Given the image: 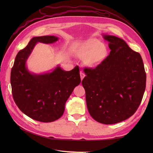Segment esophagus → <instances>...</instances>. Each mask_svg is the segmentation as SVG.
Here are the masks:
<instances>
[{
  "label": "esophagus",
  "instance_id": "1",
  "mask_svg": "<svg viewBox=\"0 0 153 153\" xmlns=\"http://www.w3.org/2000/svg\"><path fill=\"white\" fill-rule=\"evenodd\" d=\"M85 77V74L84 73V72L80 71V78H81V80H82L83 78Z\"/></svg>",
  "mask_w": 153,
  "mask_h": 153
}]
</instances>
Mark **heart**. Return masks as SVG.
<instances>
[{"mask_svg":"<svg viewBox=\"0 0 153 153\" xmlns=\"http://www.w3.org/2000/svg\"><path fill=\"white\" fill-rule=\"evenodd\" d=\"M77 54L82 59H88L87 64L92 67L103 61L107 55V49L100 40L92 39L83 45Z\"/></svg>","mask_w":153,"mask_h":153,"instance_id":"1","label":"heart"}]
</instances>
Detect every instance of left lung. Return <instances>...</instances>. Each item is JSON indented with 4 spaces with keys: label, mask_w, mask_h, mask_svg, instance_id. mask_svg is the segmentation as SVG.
<instances>
[{
    "label": "left lung",
    "mask_w": 153,
    "mask_h": 153,
    "mask_svg": "<svg viewBox=\"0 0 153 153\" xmlns=\"http://www.w3.org/2000/svg\"><path fill=\"white\" fill-rule=\"evenodd\" d=\"M108 56L94 69L86 68L82 81L87 109L96 121L112 124L130 117L139 106L146 74L139 53L116 36L103 34Z\"/></svg>",
    "instance_id": "obj_1"
}]
</instances>
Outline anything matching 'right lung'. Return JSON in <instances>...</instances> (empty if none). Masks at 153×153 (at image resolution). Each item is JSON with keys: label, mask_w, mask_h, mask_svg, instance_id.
<instances>
[{"label": "right lung", "mask_w": 153, "mask_h": 153, "mask_svg": "<svg viewBox=\"0 0 153 153\" xmlns=\"http://www.w3.org/2000/svg\"><path fill=\"white\" fill-rule=\"evenodd\" d=\"M58 39L54 36L32 38L18 53L11 69L14 101L23 113L40 122H53L61 117L66 101L81 82L78 66L69 71L58 66L51 72L42 74L30 73L27 69V61L37 43H53Z\"/></svg>", "instance_id": "obj_1"}]
</instances>
